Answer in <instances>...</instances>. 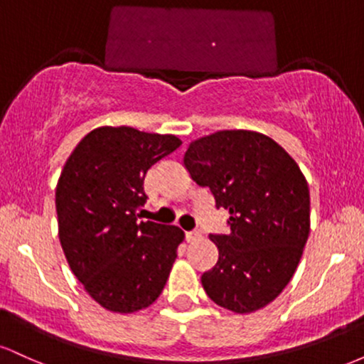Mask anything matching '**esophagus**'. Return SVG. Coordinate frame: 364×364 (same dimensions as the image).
I'll list each match as a JSON object with an SVG mask.
<instances>
[{"label":"esophagus","instance_id":"34e87169","mask_svg":"<svg viewBox=\"0 0 364 364\" xmlns=\"http://www.w3.org/2000/svg\"><path fill=\"white\" fill-rule=\"evenodd\" d=\"M200 236H202V235H200V231H196V229H193V231H186L185 232V240L188 241V243H193V241L198 240Z\"/></svg>","mask_w":364,"mask_h":364}]
</instances>
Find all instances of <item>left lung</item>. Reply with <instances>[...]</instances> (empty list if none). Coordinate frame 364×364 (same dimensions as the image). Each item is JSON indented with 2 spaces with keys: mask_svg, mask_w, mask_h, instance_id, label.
<instances>
[{
  "mask_svg": "<svg viewBox=\"0 0 364 364\" xmlns=\"http://www.w3.org/2000/svg\"><path fill=\"white\" fill-rule=\"evenodd\" d=\"M186 169L229 210V235H210L219 260L202 275L215 304L235 313L267 306L294 275L310 235V190L277 141L224 129L188 147Z\"/></svg>",
  "mask_w": 364,
  "mask_h": 364,
  "instance_id": "8db88e82",
  "label": "left lung"
}]
</instances>
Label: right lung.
Returning a JSON list of instances; mask_svg holds the SVG:
<instances>
[{"label":"right lung","mask_w":364,"mask_h":364,"mask_svg":"<svg viewBox=\"0 0 364 364\" xmlns=\"http://www.w3.org/2000/svg\"><path fill=\"white\" fill-rule=\"evenodd\" d=\"M174 135L129 127L92 129L66 161L56 186L60 241L70 269L101 306L147 308L176 260L183 231L140 220L150 166L174 152Z\"/></svg>","instance_id":"add662e5"}]
</instances>
